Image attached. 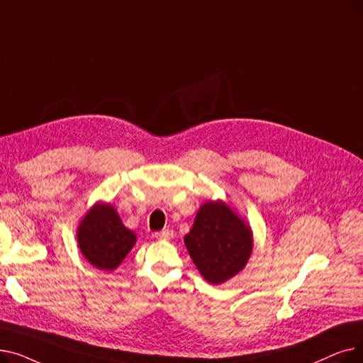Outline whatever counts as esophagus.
I'll return each mask as SVG.
<instances>
[{
  "label": "esophagus",
  "mask_w": 363,
  "mask_h": 363,
  "mask_svg": "<svg viewBox=\"0 0 363 363\" xmlns=\"http://www.w3.org/2000/svg\"><path fill=\"white\" fill-rule=\"evenodd\" d=\"M155 237H156L157 240H170L172 237H174V231H170V230H163V231L156 233V234H155Z\"/></svg>",
  "instance_id": "esophagus-1"
}]
</instances>
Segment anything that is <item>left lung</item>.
I'll use <instances>...</instances> for the list:
<instances>
[{
  "label": "left lung",
  "instance_id": "8db88e82",
  "mask_svg": "<svg viewBox=\"0 0 363 363\" xmlns=\"http://www.w3.org/2000/svg\"><path fill=\"white\" fill-rule=\"evenodd\" d=\"M184 242L197 269L211 284L235 277L253 250L250 226L222 200L204 203Z\"/></svg>",
  "mask_w": 363,
  "mask_h": 363
}]
</instances>
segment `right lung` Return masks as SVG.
I'll list each match as a JSON object with an SVG mask.
<instances>
[{
	"instance_id": "obj_1",
	"label": "right lung",
	"mask_w": 363,
	"mask_h": 363,
	"mask_svg": "<svg viewBox=\"0 0 363 363\" xmlns=\"http://www.w3.org/2000/svg\"><path fill=\"white\" fill-rule=\"evenodd\" d=\"M137 235L122 223L116 208L95 203L78 226V244L85 259L100 271H113L123 262Z\"/></svg>"
}]
</instances>
